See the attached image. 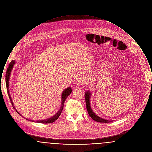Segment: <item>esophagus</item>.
I'll list each match as a JSON object with an SVG mask.
<instances>
[{
  "mask_svg": "<svg viewBox=\"0 0 152 152\" xmlns=\"http://www.w3.org/2000/svg\"><path fill=\"white\" fill-rule=\"evenodd\" d=\"M85 82H86V81H85V80L84 78H78V79L77 80L75 83H76V85H77V86H82V85H83V84H85Z\"/></svg>",
  "mask_w": 152,
  "mask_h": 152,
  "instance_id": "esophagus-1",
  "label": "esophagus"
}]
</instances>
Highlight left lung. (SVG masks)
Returning <instances> with one entry per match:
<instances>
[{"label":"left lung","mask_w":152,"mask_h":152,"mask_svg":"<svg viewBox=\"0 0 152 152\" xmlns=\"http://www.w3.org/2000/svg\"><path fill=\"white\" fill-rule=\"evenodd\" d=\"M91 91H86L85 93V99L86 101V106L89 115V116L91 117V119H93L94 121L100 122V123H110L113 121H110L107 119H105L103 118H101L100 116H97L94 112L93 111L91 106Z\"/></svg>","instance_id":"1"}]
</instances>
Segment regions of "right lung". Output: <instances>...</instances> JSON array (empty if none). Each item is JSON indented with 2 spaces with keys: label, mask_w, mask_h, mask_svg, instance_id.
Returning a JSON list of instances; mask_svg holds the SVG:
<instances>
[{
  "label": "right lung",
  "mask_w": 152,
  "mask_h": 152,
  "mask_svg": "<svg viewBox=\"0 0 152 152\" xmlns=\"http://www.w3.org/2000/svg\"><path fill=\"white\" fill-rule=\"evenodd\" d=\"M15 61H12L10 63L9 65V67L7 69V71H6V88H7V93H8V95H9V97L10 99L11 102V104L13 107V108H14V109L15 110V111L17 112L18 113H19L20 115V116L21 114L20 113V112H18V111L15 109V108L14 107V103L12 101V99H11V97L10 94V92H9V81H10V77L11 72L12 71V69H13V67H14V65L15 64ZM72 92V89H71V87H69L67 88H66V89H64L62 93H61V107H60V109L59 110V111L57 112V113L56 114H55L53 116H52L51 118H48V119H44V120H39V121H32V120H30V121H33V122H36V123H53L54 121H55L56 120H57L59 117L60 116V115L61 113V112L63 111V106H64V102L66 101V99L68 97V96L71 94V93ZM26 120H28V119H26Z\"/></svg>",
  "instance_id": "obj_1"
}]
</instances>
